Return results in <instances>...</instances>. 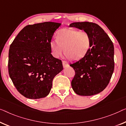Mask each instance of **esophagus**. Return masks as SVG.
<instances>
[{"instance_id":"obj_1","label":"esophagus","mask_w":126,"mask_h":126,"mask_svg":"<svg viewBox=\"0 0 126 126\" xmlns=\"http://www.w3.org/2000/svg\"><path fill=\"white\" fill-rule=\"evenodd\" d=\"M63 66L64 68H65V67H67L68 65V62H67L66 61H63Z\"/></svg>"}]
</instances>
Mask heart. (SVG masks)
<instances>
[{
	"label": "heart",
	"mask_w": 126,
	"mask_h": 126,
	"mask_svg": "<svg viewBox=\"0 0 126 126\" xmlns=\"http://www.w3.org/2000/svg\"><path fill=\"white\" fill-rule=\"evenodd\" d=\"M53 56L58 58L64 51L67 59L79 61L87 54L91 46L90 35L86 31L64 28L58 31L56 39L50 42Z\"/></svg>",
	"instance_id": "heart-1"
}]
</instances>
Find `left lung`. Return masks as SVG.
I'll use <instances>...</instances> for the list:
<instances>
[{
	"instance_id": "1",
	"label": "left lung",
	"mask_w": 126,
	"mask_h": 126,
	"mask_svg": "<svg viewBox=\"0 0 126 126\" xmlns=\"http://www.w3.org/2000/svg\"><path fill=\"white\" fill-rule=\"evenodd\" d=\"M70 26L87 32L91 40V48L85 57L70 65L75 72L71 81L72 88L81 96L96 95L105 89L114 72V45L107 33L96 23L75 22Z\"/></svg>"
}]
</instances>
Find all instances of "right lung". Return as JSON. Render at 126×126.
I'll return each instance as SVG.
<instances>
[{
	"mask_svg": "<svg viewBox=\"0 0 126 126\" xmlns=\"http://www.w3.org/2000/svg\"><path fill=\"white\" fill-rule=\"evenodd\" d=\"M61 23L44 22L24 27L10 45L8 73L19 93L29 99L49 94L54 77L63 70L51 54L50 42Z\"/></svg>",
	"mask_w": 126,
	"mask_h": 126,
	"instance_id": "1",
	"label": "right lung"
}]
</instances>
